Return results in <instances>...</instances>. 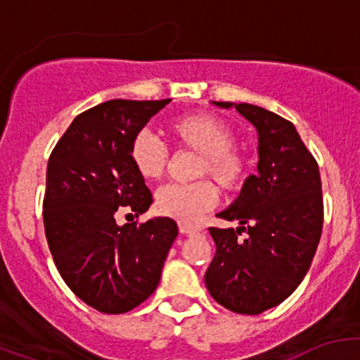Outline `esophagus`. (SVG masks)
Segmentation results:
<instances>
[{"mask_svg":"<svg viewBox=\"0 0 360 360\" xmlns=\"http://www.w3.org/2000/svg\"><path fill=\"white\" fill-rule=\"evenodd\" d=\"M179 231L183 235H197L202 231V226H195L190 223H179Z\"/></svg>","mask_w":360,"mask_h":360,"instance_id":"1","label":"esophagus"}]
</instances>
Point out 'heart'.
<instances>
[{
	"instance_id": "heart-1",
	"label": "heart",
	"mask_w": 360,
	"mask_h": 360,
	"mask_svg": "<svg viewBox=\"0 0 360 360\" xmlns=\"http://www.w3.org/2000/svg\"><path fill=\"white\" fill-rule=\"evenodd\" d=\"M170 134L184 150L200 155L198 176L209 174L223 190L237 191L249 176V160L233 146L230 125L209 112H188L169 125ZM130 162L143 179L157 181L165 174L169 151L150 132H139L130 144ZM217 190L210 181L169 184L157 193V210L181 223H197L217 203Z\"/></svg>"
}]
</instances>
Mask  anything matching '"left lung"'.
<instances>
[{
  "instance_id": "left-lung-1",
  "label": "left lung",
  "mask_w": 360,
  "mask_h": 360,
  "mask_svg": "<svg viewBox=\"0 0 360 360\" xmlns=\"http://www.w3.org/2000/svg\"><path fill=\"white\" fill-rule=\"evenodd\" d=\"M212 104L252 123L259 162L237 200L217 214L240 226L209 228L216 254L205 285L228 310L257 315L291 296L310 268L324 221L321 174L291 122L252 104Z\"/></svg>"
}]
</instances>
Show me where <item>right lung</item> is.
Segmentation results:
<instances>
[{
  "mask_svg": "<svg viewBox=\"0 0 360 360\" xmlns=\"http://www.w3.org/2000/svg\"><path fill=\"white\" fill-rule=\"evenodd\" d=\"M169 103L112 99L90 108L50 155L43 200L50 252L68 288L103 314H125L153 294L179 233L170 217L116 223L118 210L137 217L153 203L130 144Z\"/></svg>",
  "mask_w": 360,
  "mask_h": 360,
  "instance_id": "obj_1",
  "label": "right lung"
}]
</instances>
